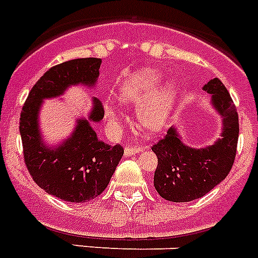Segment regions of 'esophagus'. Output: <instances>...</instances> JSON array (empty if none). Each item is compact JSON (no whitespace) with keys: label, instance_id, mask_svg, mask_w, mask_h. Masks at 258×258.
I'll return each instance as SVG.
<instances>
[{"label":"esophagus","instance_id":"obj_1","mask_svg":"<svg viewBox=\"0 0 258 258\" xmlns=\"http://www.w3.org/2000/svg\"><path fill=\"white\" fill-rule=\"evenodd\" d=\"M143 148L138 144H128V146H125L124 148V156H131V155H135V153H139L142 152Z\"/></svg>","mask_w":258,"mask_h":258}]
</instances>
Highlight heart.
Masks as SVG:
<instances>
[{
	"mask_svg": "<svg viewBox=\"0 0 258 258\" xmlns=\"http://www.w3.org/2000/svg\"><path fill=\"white\" fill-rule=\"evenodd\" d=\"M160 81V75L152 69H140L128 75L119 86L118 97L125 105L138 106V118L146 128L160 131L165 125L173 102L176 98V86L172 82L153 88ZM111 122H116V111L107 109Z\"/></svg>",
	"mask_w": 258,
	"mask_h": 258,
	"instance_id": "obj_1",
	"label": "heart"
}]
</instances>
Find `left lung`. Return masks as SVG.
Here are the masks:
<instances>
[{
	"label": "left lung",
	"mask_w": 258,
	"mask_h": 258,
	"mask_svg": "<svg viewBox=\"0 0 258 258\" xmlns=\"http://www.w3.org/2000/svg\"><path fill=\"white\" fill-rule=\"evenodd\" d=\"M223 118L222 139L206 148H190L181 142L174 127L152 151L157 156L153 183L160 196L170 202H190L206 196L228 176L235 161L239 139V115L228 90L219 79L203 86Z\"/></svg>",
	"instance_id": "obj_1"
}]
</instances>
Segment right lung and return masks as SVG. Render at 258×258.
<instances>
[{"label":"right lung","instance_id":"add662e5","mask_svg":"<svg viewBox=\"0 0 258 258\" xmlns=\"http://www.w3.org/2000/svg\"><path fill=\"white\" fill-rule=\"evenodd\" d=\"M101 62L97 57H85L52 67L32 86L21 112L19 133L30 176L48 194L67 202H88L101 196L124 149L119 144L110 146L99 140L86 119L77 120L75 133L66 142L55 149L48 148L38 128L39 107L43 99L61 96L71 85H96ZM93 102L89 119L99 122L105 110L97 98Z\"/></svg>","mask_w":258,"mask_h":258}]
</instances>
